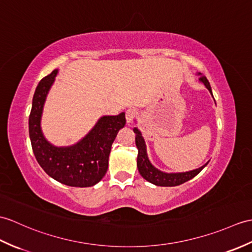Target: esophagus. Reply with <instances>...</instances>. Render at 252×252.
I'll return each mask as SVG.
<instances>
[{"label":"esophagus","instance_id":"1","mask_svg":"<svg viewBox=\"0 0 252 252\" xmlns=\"http://www.w3.org/2000/svg\"><path fill=\"white\" fill-rule=\"evenodd\" d=\"M136 115H137V113L134 109H131V108L127 109L126 112V119L127 124H130V122H132V120L135 118Z\"/></svg>","mask_w":252,"mask_h":252}]
</instances>
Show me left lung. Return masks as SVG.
<instances>
[{"label":"left lung","instance_id":"obj_1","mask_svg":"<svg viewBox=\"0 0 252 252\" xmlns=\"http://www.w3.org/2000/svg\"><path fill=\"white\" fill-rule=\"evenodd\" d=\"M200 75V81L205 85V87L210 92V94L213 95V91L212 88H210L209 81L205 76L202 75L201 73H198ZM134 133L136 134L135 136V144L136 147L138 149V155H137V168L139 174L142 175L143 178H145L149 183L154 184L156 186H160V187H175V186H179L181 184L186 183L193 177H195L196 175L200 173L202 169L207 165V163L205 165H203L201 167H198L196 169H193V171L190 172H185V173H165L162 172L160 169L156 168L153 164H151L148 156H147V150H146V144L145 140L142 136V133L138 130L137 127L133 128Z\"/></svg>","mask_w":252,"mask_h":252}]
</instances>
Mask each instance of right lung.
Masks as SVG:
<instances>
[{
	"mask_svg": "<svg viewBox=\"0 0 252 252\" xmlns=\"http://www.w3.org/2000/svg\"><path fill=\"white\" fill-rule=\"evenodd\" d=\"M58 69L39 81L35 90L29 117V134L38 164L50 177L71 187H92L108 168V158L117 133L126 125V114L103 116L87 135L68 147H56L47 140L40 128L43 107Z\"/></svg>",
	"mask_w": 252,
	"mask_h": 252,
	"instance_id": "add662e5",
	"label": "right lung"
}]
</instances>
